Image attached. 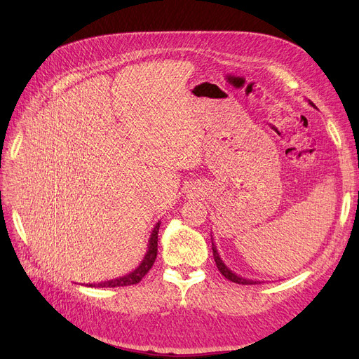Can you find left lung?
<instances>
[{
  "instance_id": "left-lung-1",
  "label": "left lung",
  "mask_w": 359,
  "mask_h": 359,
  "mask_svg": "<svg viewBox=\"0 0 359 359\" xmlns=\"http://www.w3.org/2000/svg\"><path fill=\"white\" fill-rule=\"evenodd\" d=\"M310 104L314 107V104H313L311 102H310ZM211 240H212V238H211ZM211 243H212V255H214L215 265H217V268H219L220 273H222L227 280H231V281H233V283H238V285H257V283H260V281H257V280H250V278H244V277H241V276H238V274L233 273V271H231L229 268H227V266L224 265L223 260H222V257H220V255H219V250H217L214 241H211Z\"/></svg>"
}]
</instances>
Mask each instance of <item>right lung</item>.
Returning a JSON list of instances; mask_svg holds the SVG:
<instances>
[{"mask_svg": "<svg viewBox=\"0 0 359 359\" xmlns=\"http://www.w3.org/2000/svg\"><path fill=\"white\" fill-rule=\"evenodd\" d=\"M158 229H160V222L154 226L153 232H151V236L148 240V250L145 253V257L140 265L132 271V273L119 277L115 280H109V281H103V283H97V285H86L91 287H119V286H130V285H136L139 283L140 280L145 277V274L151 269V266L154 265L156 257H157V241H158Z\"/></svg>", "mask_w": 359, "mask_h": 359, "instance_id": "add662e5", "label": "right lung"}]
</instances>
